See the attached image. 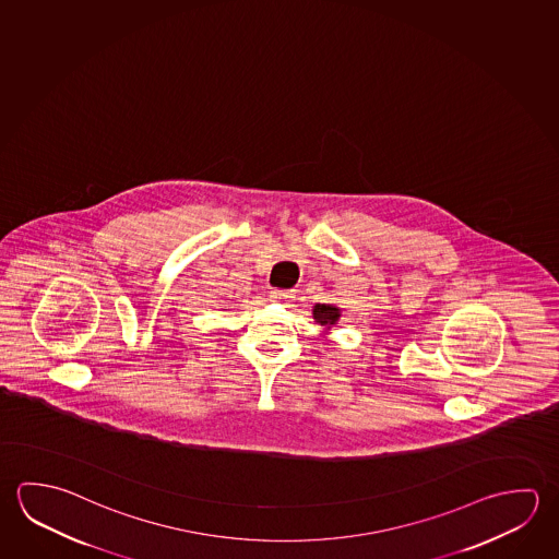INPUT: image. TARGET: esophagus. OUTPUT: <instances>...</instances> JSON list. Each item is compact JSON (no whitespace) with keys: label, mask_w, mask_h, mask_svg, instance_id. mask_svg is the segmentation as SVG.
Here are the masks:
<instances>
[{"label":"esophagus","mask_w":559,"mask_h":559,"mask_svg":"<svg viewBox=\"0 0 559 559\" xmlns=\"http://www.w3.org/2000/svg\"><path fill=\"white\" fill-rule=\"evenodd\" d=\"M271 298L275 302H288L290 298H294V290H271Z\"/></svg>","instance_id":"obj_1"}]
</instances>
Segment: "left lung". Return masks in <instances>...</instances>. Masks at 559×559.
I'll list each match as a JSON object with an SVG mask.
<instances>
[{
  "label": "left lung",
  "mask_w": 559,
  "mask_h": 559,
  "mask_svg": "<svg viewBox=\"0 0 559 559\" xmlns=\"http://www.w3.org/2000/svg\"><path fill=\"white\" fill-rule=\"evenodd\" d=\"M312 316L316 322L322 325L325 333L332 330L335 323L342 318V308L335 304H316L312 308Z\"/></svg>",
  "instance_id": "1"
}]
</instances>
